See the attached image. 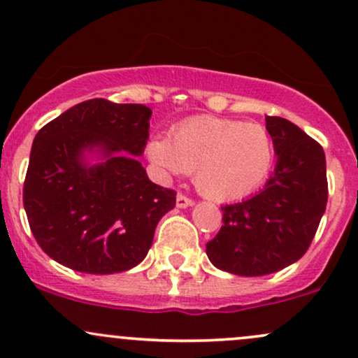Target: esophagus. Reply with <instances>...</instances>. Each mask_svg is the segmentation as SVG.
Wrapping results in <instances>:
<instances>
[{
  "label": "esophagus",
  "mask_w": 358,
  "mask_h": 358,
  "mask_svg": "<svg viewBox=\"0 0 358 358\" xmlns=\"http://www.w3.org/2000/svg\"><path fill=\"white\" fill-rule=\"evenodd\" d=\"M192 205H193L192 199L182 195V193H178V195H176V207L178 208H187V207H192Z\"/></svg>",
  "instance_id": "34e87169"
}]
</instances>
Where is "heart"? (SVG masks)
Returning a JSON list of instances; mask_svg holds the SVG:
<instances>
[{"mask_svg": "<svg viewBox=\"0 0 358 358\" xmlns=\"http://www.w3.org/2000/svg\"><path fill=\"white\" fill-rule=\"evenodd\" d=\"M146 155L166 175L193 171L205 199L232 202L256 192L274 163V141L259 122L200 116L188 119L168 136H153Z\"/></svg>", "mask_w": 358, "mask_h": 358, "instance_id": "1", "label": "heart"}]
</instances>
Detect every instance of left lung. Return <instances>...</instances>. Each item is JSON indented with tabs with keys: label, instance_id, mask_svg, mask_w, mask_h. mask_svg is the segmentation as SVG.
<instances>
[{
	"label": "left lung",
	"instance_id": "8db88e82",
	"mask_svg": "<svg viewBox=\"0 0 358 358\" xmlns=\"http://www.w3.org/2000/svg\"><path fill=\"white\" fill-rule=\"evenodd\" d=\"M278 156L264 188L222 207V229L207 242L215 268L237 276H264L303 257L328 200L323 148L301 127L266 116Z\"/></svg>",
	"mask_w": 358,
	"mask_h": 358
}]
</instances>
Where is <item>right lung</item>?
Segmentation results:
<instances>
[{"label":"right lung","mask_w":358,"mask_h":358,"mask_svg":"<svg viewBox=\"0 0 358 358\" xmlns=\"http://www.w3.org/2000/svg\"><path fill=\"white\" fill-rule=\"evenodd\" d=\"M151 109L90 99L36 133L23 205L36 242L59 264L114 274L138 266L173 190L148 178L139 163ZM97 159V162H92Z\"/></svg>","instance_id":"1"}]
</instances>
